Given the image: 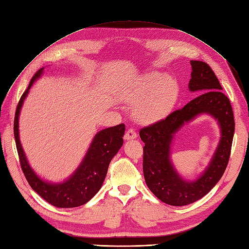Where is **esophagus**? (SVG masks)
<instances>
[{
	"instance_id": "1",
	"label": "esophagus",
	"mask_w": 249,
	"mask_h": 249,
	"mask_svg": "<svg viewBox=\"0 0 249 249\" xmlns=\"http://www.w3.org/2000/svg\"><path fill=\"white\" fill-rule=\"evenodd\" d=\"M136 136H137V134H136L135 130L132 129V127H129V129H127L124 133V139H127V140L136 138Z\"/></svg>"
}]
</instances>
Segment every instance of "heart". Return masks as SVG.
<instances>
[{
    "mask_svg": "<svg viewBox=\"0 0 249 249\" xmlns=\"http://www.w3.org/2000/svg\"><path fill=\"white\" fill-rule=\"evenodd\" d=\"M179 87L172 77L158 73L145 76L132 88L125 98L135 105V115L142 123H154L164 118L177 102Z\"/></svg>",
    "mask_w": 249,
    "mask_h": 249,
    "instance_id": "obj_1",
    "label": "heart"
}]
</instances>
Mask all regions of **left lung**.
<instances>
[{
  "mask_svg": "<svg viewBox=\"0 0 249 249\" xmlns=\"http://www.w3.org/2000/svg\"><path fill=\"white\" fill-rule=\"evenodd\" d=\"M192 78L189 88L199 95L182 109L169 114L159 122L142 127L139 136L143 146V175L147 187L162 202L182 206L195 202L217 184L230 160L234 119L230 99L221 91L217 76L208 64L191 60ZM201 112H210L221 126V140L210 166L198 180L187 183L174 172L169 161V145L172 135L185 121Z\"/></svg>",
  "mask_w": 249,
  "mask_h": 249,
  "instance_id": "8db88e82",
  "label": "left lung"
}]
</instances>
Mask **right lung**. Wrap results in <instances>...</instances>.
Segmentation results:
<instances>
[{
  "instance_id": "right-lung-1",
  "label": "right lung",
  "mask_w": 249,
  "mask_h": 249,
  "mask_svg": "<svg viewBox=\"0 0 249 249\" xmlns=\"http://www.w3.org/2000/svg\"><path fill=\"white\" fill-rule=\"evenodd\" d=\"M43 68L32 76L28 88L23 93L17 106L13 133L18 154L19 164L32 190L47 202L62 208L77 207L88 202L100 190L106 178L112 158L124 143L123 136L125 126L119 124L97 133L87 155L73 176L60 184H50L39 179L31 170L18 138V114L33 82L42 74Z\"/></svg>"
}]
</instances>
